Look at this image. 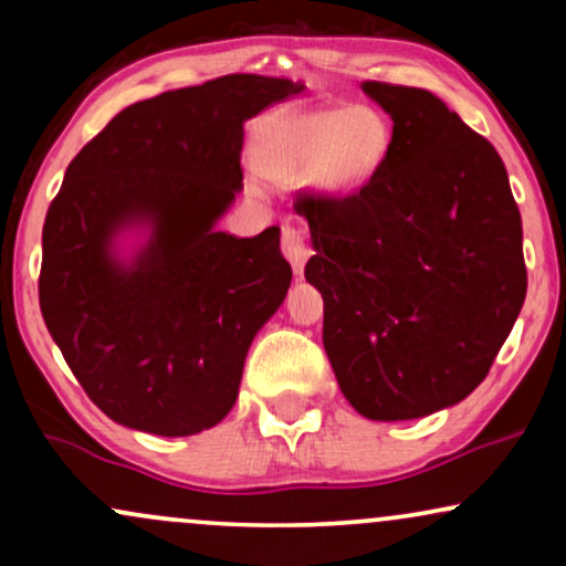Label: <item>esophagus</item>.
I'll use <instances>...</instances> for the list:
<instances>
[{"instance_id": "34e87169", "label": "esophagus", "mask_w": 566, "mask_h": 566, "mask_svg": "<svg viewBox=\"0 0 566 566\" xmlns=\"http://www.w3.org/2000/svg\"><path fill=\"white\" fill-rule=\"evenodd\" d=\"M282 252L287 255L292 269L301 274L303 263L308 261V255H311V244H308V239H305V231L301 229V226H292V223L284 226V229H282Z\"/></svg>"}]
</instances>
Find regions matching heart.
Masks as SVG:
<instances>
[{"label": "heart", "instance_id": "b5f03b06", "mask_svg": "<svg viewBox=\"0 0 566 566\" xmlns=\"http://www.w3.org/2000/svg\"><path fill=\"white\" fill-rule=\"evenodd\" d=\"M391 146L388 119L373 106L319 108L276 119L258 151V165L282 184L311 178L324 191H356L373 180Z\"/></svg>", "mask_w": 566, "mask_h": 566}]
</instances>
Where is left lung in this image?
<instances>
[{"instance_id": "left-lung-1", "label": "left lung", "mask_w": 566, "mask_h": 566, "mask_svg": "<svg viewBox=\"0 0 566 566\" xmlns=\"http://www.w3.org/2000/svg\"><path fill=\"white\" fill-rule=\"evenodd\" d=\"M394 119L382 167L346 197L301 193L324 350L350 407L412 420L490 373L527 295L522 216L495 146L428 90L361 82Z\"/></svg>"}]
</instances>
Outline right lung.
<instances>
[{"label": "right lung", "instance_id": "obj_1", "mask_svg": "<svg viewBox=\"0 0 566 566\" xmlns=\"http://www.w3.org/2000/svg\"><path fill=\"white\" fill-rule=\"evenodd\" d=\"M301 82L218 76L119 112L71 159L42 231L39 308L108 418L191 437L231 412L252 337L290 290L271 226L216 231L242 188L244 122ZM148 224L127 264L113 237Z\"/></svg>", "mask_w": 566, "mask_h": 566}]
</instances>
